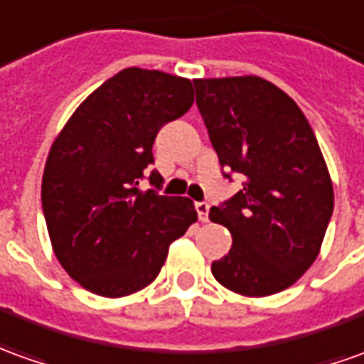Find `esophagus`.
Returning a JSON list of instances; mask_svg holds the SVG:
<instances>
[{"label": "esophagus", "mask_w": 364, "mask_h": 364, "mask_svg": "<svg viewBox=\"0 0 364 364\" xmlns=\"http://www.w3.org/2000/svg\"><path fill=\"white\" fill-rule=\"evenodd\" d=\"M196 212L200 222H208V214H210V204L208 202H196Z\"/></svg>", "instance_id": "esophagus-1"}]
</instances>
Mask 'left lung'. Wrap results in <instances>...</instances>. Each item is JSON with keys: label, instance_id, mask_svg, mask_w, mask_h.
Returning <instances> with one entry per match:
<instances>
[{"label": "left lung", "instance_id": "8db88e82", "mask_svg": "<svg viewBox=\"0 0 364 364\" xmlns=\"http://www.w3.org/2000/svg\"><path fill=\"white\" fill-rule=\"evenodd\" d=\"M194 89L222 174L244 178L237 194L210 210L234 237L212 273L250 297L283 291L311 267L333 215L315 132L291 97L259 77L196 79Z\"/></svg>", "mask_w": 364, "mask_h": 364}]
</instances>
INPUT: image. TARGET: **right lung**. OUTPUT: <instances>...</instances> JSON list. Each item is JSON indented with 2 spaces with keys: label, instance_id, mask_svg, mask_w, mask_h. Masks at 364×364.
Returning a JSON list of instances; mask_svg holds the SVG:
<instances>
[{
  "label": "right lung",
  "instance_id": "obj_1",
  "mask_svg": "<svg viewBox=\"0 0 364 364\" xmlns=\"http://www.w3.org/2000/svg\"><path fill=\"white\" fill-rule=\"evenodd\" d=\"M194 102L188 79L122 69L91 92L53 142L41 184L57 259L77 283L122 297L156 279L168 245L198 220L192 200L162 196L154 164L158 130Z\"/></svg>",
  "mask_w": 364,
  "mask_h": 364
}]
</instances>
